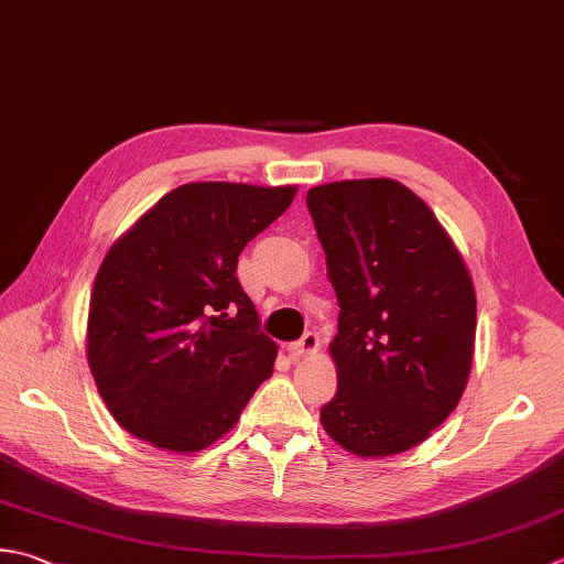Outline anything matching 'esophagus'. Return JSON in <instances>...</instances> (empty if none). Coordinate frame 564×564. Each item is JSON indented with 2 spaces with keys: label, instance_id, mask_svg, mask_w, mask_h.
I'll list each match as a JSON object with an SVG mask.
<instances>
[{
  "label": "esophagus",
  "instance_id": "obj_1",
  "mask_svg": "<svg viewBox=\"0 0 564 564\" xmlns=\"http://www.w3.org/2000/svg\"><path fill=\"white\" fill-rule=\"evenodd\" d=\"M319 349V337L317 333H305L301 339L295 341V345L291 347V351L295 357H313L315 351Z\"/></svg>",
  "mask_w": 564,
  "mask_h": 564
}]
</instances>
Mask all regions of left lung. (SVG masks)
<instances>
[{
  "label": "left lung",
  "instance_id": "obj_1",
  "mask_svg": "<svg viewBox=\"0 0 564 564\" xmlns=\"http://www.w3.org/2000/svg\"><path fill=\"white\" fill-rule=\"evenodd\" d=\"M339 303L337 393L319 423L357 457L413 449L469 379L477 295L465 259L411 187L391 178L307 191Z\"/></svg>",
  "mask_w": 564,
  "mask_h": 564
}]
</instances>
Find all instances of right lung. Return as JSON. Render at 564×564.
Wrapping results in <instances>:
<instances>
[{"label": "right lung", "instance_id": "1", "mask_svg": "<svg viewBox=\"0 0 564 564\" xmlns=\"http://www.w3.org/2000/svg\"><path fill=\"white\" fill-rule=\"evenodd\" d=\"M295 185L185 183L105 253L87 315V364L115 421L153 447L200 452L237 425L279 347L237 279L249 241Z\"/></svg>", "mask_w": 564, "mask_h": 564}]
</instances>
